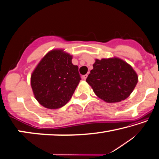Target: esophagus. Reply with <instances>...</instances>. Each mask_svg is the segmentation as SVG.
Returning a JSON list of instances; mask_svg holds the SVG:
<instances>
[{
    "instance_id": "34e87169",
    "label": "esophagus",
    "mask_w": 159,
    "mask_h": 159,
    "mask_svg": "<svg viewBox=\"0 0 159 159\" xmlns=\"http://www.w3.org/2000/svg\"><path fill=\"white\" fill-rule=\"evenodd\" d=\"M87 77H88V74H85V75H84L82 76V78H83V79H84V80H86V79H87Z\"/></svg>"
}]
</instances>
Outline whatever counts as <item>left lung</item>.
Returning <instances> with one entry per match:
<instances>
[{
	"label": "left lung",
	"instance_id": "1",
	"mask_svg": "<svg viewBox=\"0 0 159 159\" xmlns=\"http://www.w3.org/2000/svg\"><path fill=\"white\" fill-rule=\"evenodd\" d=\"M93 66L86 82L96 96L107 103L125 100L138 82L136 73L121 59H96Z\"/></svg>",
	"mask_w": 159,
	"mask_h": 159
}]
</instances>
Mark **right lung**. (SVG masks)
Returning <instances> with one entry per match:
<instances>
[{"label":"right lung","mask_w":159,"mask_h":159,"mask_svg":"<svg viewBox=\"0 0 159 159\" xmlns=\"http://www.w3.org/2000/svg\"><path fill=\"white\" fill-rule=\"evenodd\" d=\"M72 56L62 50L50 51L33 72L30 84L36 100L43 106L56 109L67 103L81 78Z\"/></svg>","instance_id":"right-lung-1"}]
</instances>
